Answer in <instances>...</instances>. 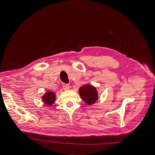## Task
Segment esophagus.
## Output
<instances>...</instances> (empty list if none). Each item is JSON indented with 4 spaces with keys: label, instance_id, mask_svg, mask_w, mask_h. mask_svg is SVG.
Wrapping results in <instances>:
<instances>
[{
    "label": "esophagus",
    "instance_id": "1",
    "mask_svg": "<svg viewBox=\"0 0 155 155\" xmlns=\"http://www.w3.org/2000/svg\"><path fill=\"white\" fill-rule=\"evenodd\" d=\"M62 87L64 90H68L70 89V85L68 84H63Z\"/></svg>",
    "mask_w": 155,
    "mask_h": 155
}]
</instances>
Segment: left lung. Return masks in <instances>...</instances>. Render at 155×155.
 <instances>
[{
  "mask_svg": "<svg viewBox=\"0 0 155 155\" xmlns=\"http://www.w3.org/2000/svg\"><path fill=\"white\" fill-rule=\"evenodd\" d=\"M80 96L87 104L91 105L97 100L98 94L97 89L89 84L84 85L78 89Z\"/></svg>",
  "mask_w": 155,
  "mask_h": 155,
  "instance_id": "1",
  "label": "left lung"
}]
</instances>
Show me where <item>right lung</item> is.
<instances>
[{
  "mask_svg": "<svg viewBox=\"0 0 155 155\" xmlns=\"http://www.w3.org/2000/svg\"><path fill=\"white\" fill-rule=\"evenodd\" d=\"M42 99H43V102L45 104L51 106L55 102V94L52 91H48L42 97Z\"/></svg>",
  "mask_w": 155,
  "mask_h": 155,
  "instance_id": "1",
  "label": "right lung"
}]
</instances>
